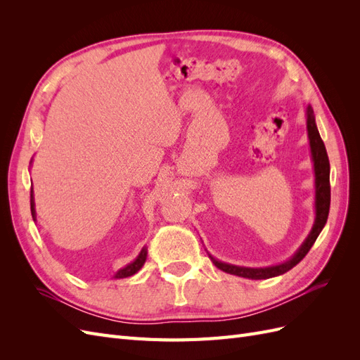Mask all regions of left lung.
Instances as JSON below:
<instances>
[{"instance_id":"8db88e82","label":"left lung","mask_w":360,"mask_h":360,"mask_svg":"<svg viewBox=\"0 0 360 360\" xmlns=\"http://www.w3.org/2000/svg\"><path fill=\"white\" fill-rule=\"evenodd\" d=\"M308 120H307V127H308V136H309V146H311V153L314 160V171H315V224L312 230L308 236L307 240L300 246L294 257L285 263L274 266V267H264V269H250V267H238L233 264L222 263V261L214 259L212 255L210 259L213 264L221 269L225 274H231L236 276L249 278V279H269L278 275L285 274V271L291 270L294 266H297L300 261L309 252V249L317 240L319 234L321 233L323 226L326 225L329 216L330 209V163L328 158V151H326L323 139L319 134V129L315 126V118L312 108L308 106L307 110Z\"/></svg>"}]
</instances>
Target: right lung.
Wrapping results in <instances>:
<instances>
[{"instance_id": "right-lung-1", "label": "right lung", "mask_w": 360, "mask_h": 360, "mask_svg": "<svg viewBox=\"0 0 360 360\" xmlns=\"http://www.w3.org/2000/svg\"><path fill=\"white\" fill-rule=\"evenodd\" d=\"M30 204H31V214H32V219H34L36 217V210H34V198H32V189H31V197H30ZM146 258H147V249L144 248L143 250H141V254L136 257V259L135 261H132V263L130 264H127L126 267H123V269H120L117 274H115V276L114 278H117V279H122V278H127V276H132V275H135L136 271L144 266V263H146Z\"/></svg>"}]
</instances>
